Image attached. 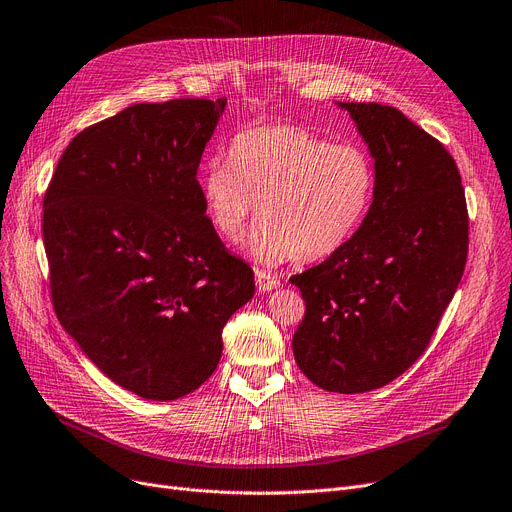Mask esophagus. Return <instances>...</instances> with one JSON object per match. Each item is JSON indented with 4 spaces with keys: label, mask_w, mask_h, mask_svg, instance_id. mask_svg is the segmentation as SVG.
<instances>
[{
    "label": "esophagus",
    "mask_w": 512,
    "mask_h": 512,
    "mask_svg": "<svg viewBox=\"0 0 512 512\" xmlns=\"http://www.w3.org/2000/svg\"><path fill=\"white\" fill-rule=\"evenodd\" d=\"M281 285L279 277L271 275L269 271H256V288L260 294L264 292H271V290H277Z\"/></svg>",
    "instance_id": "esophagus-1"
}]
</instances>
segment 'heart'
Instances as JSON below:
<instances>
[{
  "mask_svg": "<svg viewBox=\"0 0 512 512\" xmlns=\"http://www.w3.org/2000/svg\"><path fill=\"white\" fill-rule=\"evenodd\" d=\"M229 155L201 174L203 208L212 229L235 241L258 203L248 252L260 262L330 258L372 208L374 161L351 142L332 145L302 128L271 126L237 134Z\"/></svg>",
  "mask_w": 512,
  "mask_h": 512,
  "instance_id": "obj_1",
  "label": "heart"
}]
</instances>
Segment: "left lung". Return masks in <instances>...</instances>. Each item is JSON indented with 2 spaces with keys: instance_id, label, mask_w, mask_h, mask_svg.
<instances>
[{
  "instance_id": "8db88e82",
  "label": "left lung",
  "mask_w": 512,
  "mask_h": 512,
  "mask_svg": "<svg viewBox=\"0 0 512 512\" xmlns=\"http://www.w3.org/2000/svg\"><path fill=\"white\" fill-rule=\"evenodd\" d=\"M376 168L359 231L317 267L294 275L306 313L292 338L302 374L330 393L393 382L431 342L468 252V212L454 157L399 109L338 102Z\"/></svg>"
}]
</instances>
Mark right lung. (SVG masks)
Returning a JSON list of instances; mask_svg holds the SVG:
<instances>
[{
    "label": "right lung",
    "instance_id": "1",
    "mask_svg": "<svg viewBox=\"0 0 512 512\" xmlns=\"http://www.w3.org/2000/svg\"><path fill=\"white\" fill-rule=\"evenodd\" d=\"M227 98L138 102L79 132L44 195L60 325L126 391L174 401L206 382L254 271L212 229L197 168Z\"/></svg>",
    "mask_w": 512,
    "mask_h": 512
}]
</instances>
